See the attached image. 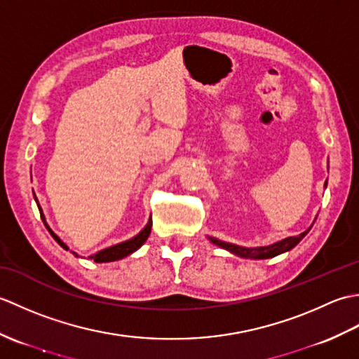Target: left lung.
Here are the masks:
<instances>
[{"label":"left lung","instance_id":"1","mask_svg":"<svg viewBox=\"0 0 359 359\" xmlns=\"http://www.w3.org/2000/svg\"><path fill=\"white\" fill-rule=\"evenodd\" d=\"M324 187L327 188V182L324 184ZM311 226L313 225H310L307 230L301 234L290 236V238L278 241V242L271 243V245H265V247H241V245H234V243H230V242L219 241L217 238H211V236H208V239L215 243V245L230 251V253L239 256V257H243V259H270V257H274L278 255L287 253V251L294 248L297 243L304 239V236L310 231Z\"/></svg>","mask_w":359,"mask_h":359}]
</instances>
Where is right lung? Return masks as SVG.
<instances>
[{
  "instance_id": "right-lung-1",
  "label": "right lung",
  "mask_w": 359,
  "mask_h": 359,
  "mask_svg": "<svg viewBox=\"0 0 359 359\" xmlns=\"http://www.w3.org/2000/svg\"><path fill=\"white\" fill-rule=\"evenodd\" d=\"M34 199H35V202H36V205H38V210H40V215H41V220L44 222V226L48 228V231L50 233L52 238L57 241V243H58L60 247H63L65 250H69V247H67L66 243H65L62 239H60L55 233H53V231L50 230V226L48 225V222H46V217H44V215H43V210H41V207H40V202H38L35 193H34ZM151 226H152V219L149 217L148 224L144 225L143 230H142L139 234H135L134 238L128 239V241H125V242L116 243V245L108 247V248H104V250H100V251H98V253H95V255H93V256H89V259H93L94 262L102 264V262H114V261H118V259H123V257H126V256H129V255H133L134 251L139 250V248L143 245V243L147 242V239L149 238ZM72 255H74V256H79L77 253H75V251H72Z\"/></svg>"
}]
</instances>
